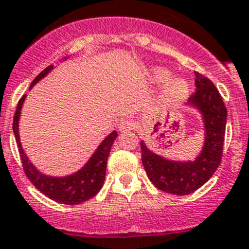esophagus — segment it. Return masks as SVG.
<instances>
[{"label":"esophagus","mask_w":249,"mask_h":249,"mask_svg":"<svg viewBox=\"0 0 249 249\" xmlns=\"http://www.w3.org/2000/svg\"><path fill=\"white\" fill-rule=\"evenodd\" d=\"M120 131H122V132H128V131H132L133 128H135V122L131 120H126L123 121V122L120 123Z\"/></svg>","instance_id":"esophagus-1"}]
</instances>
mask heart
Instances as JSON below:
<instances>
[{
  "mask_svg": "<svg viewBox=\"0 0 249 249\" xmlns=\"http://www.w3.org/2000/svg\"><path fill=\"white\" fill-rule=\"evenodd\" d=\"M154 77L158 81H163V80L168 79L169 76V71H166L164 69L157 67L154 69ZM190 91V84L187 83L184 79H173L170 80L169 83L166 84L165 90H164L163 99L165 103L169 104H177L180 100H183Z\"/></svg>",
  "mask_w": 249,
  "mask_h": 249,
  "instance_id": "heart-1",
  "label": "heart"
}]
</instances>
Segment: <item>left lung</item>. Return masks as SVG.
I'll use <instances>...</instances> for the list:
<instances>
[{"instance_id":"obj_1","label":"left lung","mask_w":249,"mask_h":249,"mask_svg":"<svg viewBox=\"0 0 249 249\" xmlns=\"http://www.w3.org/2000/svg\"><path fill=\"white\" fill-rule=\"evenodd\" d=\"M196 91L188 106L200 110L205 127V142L194 161H176L153 153L141 141V160L151 183L166 194L190 195L210 179L221 161L227 108L211 80L195 72Z\"/></svg>"}]
</instances>
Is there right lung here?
<instances>
[{
	"label": "right lung",
	"mask_w": 249,
	"mask_h": 249,
	"mask_svg": "<svg viewBox=\"0 0 249 249\" xmlns=\"http://www.w3.org/2000/svg\"><path fill=\"white\" fill-rule=\"evenodd\" d=\"M52 69L53 66H49L46 70H43L42 72L33 80L30 89ZM25 96L26 95H24L21 99L18 100L15 116H14L12 128H14V135H15L18 153H20V158H21L22 168H24L26 177L43 195H46L47 197H49L51 200L55 201V202L66 203V205H77V203L90 200L91 197H94L99 192L100 188L103 187V183H104L107 160L109 157L110 147H112L114 140L118 136L117 131H113L103 140L102 143L95 150V153L92 154L91 158L88 160V163L81 169L77 170L76 173L66 177L46 176V174L40 173L36 166L29 161L26 154L24 153L21 147V142H20L18 120H20V113H21L22 103L25 100Z\"/></svg>",
	"instance_id": "add662e5"
}]
</instances>
